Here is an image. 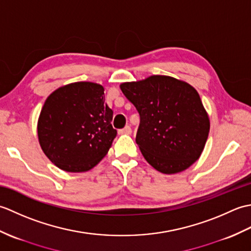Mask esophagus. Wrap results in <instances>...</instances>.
Here are the masks:
<instances>
[{"mask_svg":"<svg viewBox=\"0 0 251 251\" xmlns=\"http://www.w3.org/2000/svg\"><path fill=\"white\" fill-rule=\"evenodd\" d=\"M119 134H120V135H130V134H131L130 126H126V127H124V128H123V129H120V130H119Z\"/></svg>","mask_w":251,"mask_h":251,"instance_id":"1","label":"esophagus"}]
</instances>
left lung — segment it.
I'll list each match as a JSON object with an SVG mask.
<instances>
[{"label": "left lung", "instance_id": "left-lung-1", "mask_svg": "<svg viewBox=\"0 0 251 251\" xmlns=\"http://www.w3.org/2000/svg\"><path fill=\"white\" fill-rule=\"evenodd\" d=\"M120 87L139 112L136 142L153 168L177 174L200 158L210 122L193 86L172 76L152 75Z\"/></svg>", "mask_w": 251, "mask_h": 251}]
</instances>
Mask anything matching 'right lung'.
Instances as JSON below:
<instances>
[{"label":"right lung","instance_id":"add662e5","mask_svg":"<svg viewBox=\"0 0 251 251\" xmlns=\"http://www.w3.org/2000/svg\"><path fill=\"white\" fill-rule=\"evenodd\" d=\"M104 88L93 82L61 86L47 97L37 121L40 146L50 161L68 173L95 167L112 146L116 130Z\"/></svg>","mask_w":251,"mask_h":251}]
</instances>
